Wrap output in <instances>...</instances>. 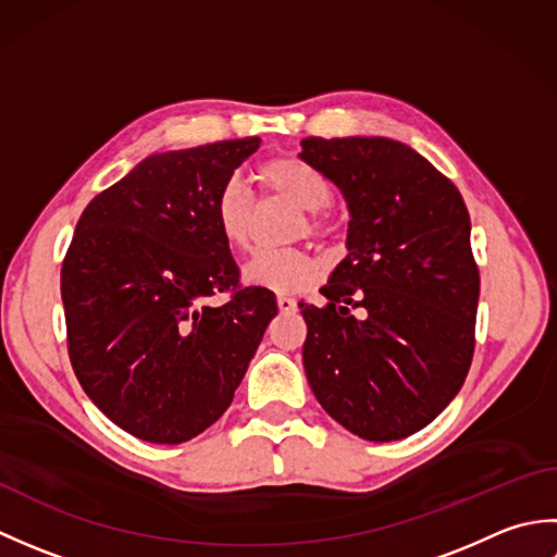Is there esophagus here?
Here are the masks:
<instances>
[{"mask_svg": "<svg viewBox=\"0 0 557 557\" xmlns=\"http://www.w3.org/2000/svg\"><path fill=\"white\" fill-rule=\"evenodd\" d=\"M277 306H280V313H297V301L292 297H277Z\"/></svg>", "mask_w": 557, "mask_h": 557, "instance_id": "34e87169", "label": "esophagus"}]
</instances>
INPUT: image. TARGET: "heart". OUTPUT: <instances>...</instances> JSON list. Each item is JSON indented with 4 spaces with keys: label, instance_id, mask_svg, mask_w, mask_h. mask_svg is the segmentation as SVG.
Instances as JSON below:
<instances>
[{
    "label": "heart",
    "instance_id": "heart-1",
    "mask_svg": "<svg viewBox=\"0 0 557 557\" xmlns=\"http://www.w3.org/2000/svg\"><path fill=\"white\" fill-rule=\"evenodd\" d=\"M253 180L263 196L285 198L289 203L306 210V230L309 234L323 236L327 222L323 208L330 203V184L321 172H315L301 160L287 156H275L263 160L253 172ZM218 232L224 244L246 251L253 242L256 232V206L236 182L224 184L215 203H212ZM304 232V227H301ZM321 277V265L315 258L299 248H282V251H258L244 265V282L258 289L275 294H297L313 287Z\"/></svg>",
    "mask_w": 557,
    "mask_h": 557
}]
</instances>
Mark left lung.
Wrapping results in <instances>:
<instances>
[{"instance_id":"1","label":"left lung","mask_w":557,"mask_h":557,"mask_svg":"<svg viewBox=\"0 0 557 557\" xmlns=\"http://www.w3.org/2000/svg\"><path fill=\"white\" fill-rule=\"evenodd\" d=\"M299 158L339 188L351 218L349 253L321 289L327 306L299 304L306 377L347 431L399 441L455 399L474 357L479 268L467 206L393 138L311 136Z\"/></svg>"}]
</instances>
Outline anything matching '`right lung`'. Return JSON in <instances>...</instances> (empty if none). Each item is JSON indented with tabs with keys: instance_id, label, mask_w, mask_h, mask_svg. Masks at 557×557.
Listing matches in <instances>:
<instances>
[{
	"instance_id": "obj_1",
	"label": "right lung",
	"mask_w": 557,
	"mask_h": 557,
	"mask_svg": "<svg viewBox=\"0 0 557 557\" xmlns=\"http://www.w3.org/2000/svg\"><path fill=\"white\" fill-rule=\"evenodd\" d=\"M260 138L158 152L90 200L62 265L69 359L104 417L140 441L186 443L232 405L277 315L242 287L212 203ZM227 293L224 305H208Z\"/></svg>"
}]
</instances>
